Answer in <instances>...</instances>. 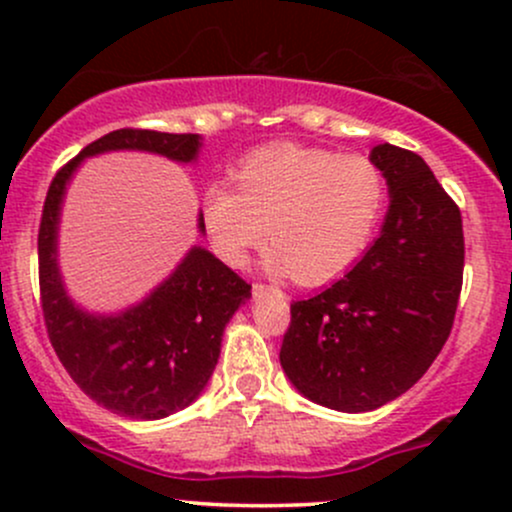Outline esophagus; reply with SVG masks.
I'll use <instances>...</instances> for the list:
<instances>
[{
	"label": "esophagus",
	"instance_id": "34e87169",
	"mask_svg": "<svg viewBox=\"0 0 512 512\" xmlns=\"http://www.w3.org/2000/svg\"><path fill=\"white\" fill-rule=\"evenodd\" d=\"M267 289H272V286H264V284L252 286V291H255V293H262V291H267Z\"/></svg>",
	"mask_w": 512,
	"mask_h": 512
}]
</instances>
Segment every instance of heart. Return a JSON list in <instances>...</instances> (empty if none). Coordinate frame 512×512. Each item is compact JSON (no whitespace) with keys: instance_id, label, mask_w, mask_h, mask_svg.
<instances>
[{"instance_id":"b5f03b06","label":"heart","mask_w":512,"mask_h":512,"mask_svg":"<svg viewBox=\"0 0 512 512\" xmlns=\"http://www.w3.org/2000/svg\"><path fill=\"white\" fill-rule=\"evenodd\" d=\"M238 192L211 182L202 223L211 248L231 267H245L267 238L264 262L301 284H325L366 252L383 216V170L361 154H334L276 144L245 156L233 170Z\"/></svg>"}]
</instances>
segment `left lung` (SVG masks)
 Here are the masks:
<instances>
[{
    "instance_id": "obj_1",
    "label": "left lung",
    "mask_w": 512,
    "mask_h": 512,
    "mask_svg": "<svg viewBox=\"0 0 512 512\" xmlns=\"http://www.w3.org/2000/svg\"><path fill=\"white\" fill-rule=\"evenodd\" d=\"M370 161L390 190L380 238L308 301L291 303L279 361L296 390L337 411H370L404 395L448 342L462 291L457 204L419 154L378 144Z\"/></svg>"
}]
</instances>
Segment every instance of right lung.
I'll list each match as a JSON object with an SVG mask.
<instances>
[{"mask_svg": "<svg viewBox=\"0 0 512 512\" xmlns=\"http://www.w3.org/2000/svg\"><path fill=\"white\" fill-rule=\"evenodd\" d=\"M199 146V134L115 129L57 170L45 197L38 231V276L50 344L74 383L93 402L129 419H163L195 402L219 361L228 320L250 298V284L209 250L195 245L139 305L117 315L86 313L67 296L57 267L62 197L86 156L129 149L190 163ZM199 231L204 233L202 214Z\"/></svg>", "mask_w": 512, "mask_h": 512, "instance_id": "right-lung-1", "label": "right lung"}]
</instances>
